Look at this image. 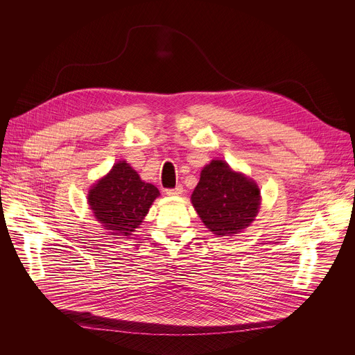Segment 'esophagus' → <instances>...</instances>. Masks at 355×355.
<instances>
[{"instance_id": "esophagus-1", "label": "esophagus", "mask_w": 355, "mask_h": 355, "mask_svg": "<svg viewBox=\"0 0 355 355\" xmlns=\"http://www.w3.org/2000/svg\"><path fill=\"white\" fill-rule=\"evenodd\" d=\"M182 191H184L182 185H177L175 188L167 189V191H166V193H167V195H170V196H174V195H180V193H182Z\"/></svg>"}]
</instances>
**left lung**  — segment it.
Masks as SVG:
<instances>
[{"mask_svg":"<svg viewBox=\"0 0 355 355\" xmlns=\"http://www.w3.org/2000/svg\"><path fill=\"white\" fill-rule=\"evenodd\" d=\"M191 202L200 220L218 237L233 236L254 222L261 205L259 185L223 160L200 171Z\"/></svg>","mask_w":355,"mask_h":355,"instance_id":"1","label":"left lung"}]
</instances>
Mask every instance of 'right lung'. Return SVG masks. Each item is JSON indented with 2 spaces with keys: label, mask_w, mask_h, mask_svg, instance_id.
I'll list each match as a JSON object with an SVG mask.
<instances>
[{
  "label": "right lung",
  "mask_w": 355,
  "mask_h": 355,
  "mask_svg": "<svg viewBox=\"0 0 355 355\" xmlns=\"http://www.w3.org/2000/svg\"><path fill=\"white\" fill-rule=\"evenodd\" d=\"M159 195L153 184L141 181L126 162H119L94 184L87 199L95 219L122 239L139 227Z\"/></svg>",
  "instance_id": "obj_1"
}]
</instances>
